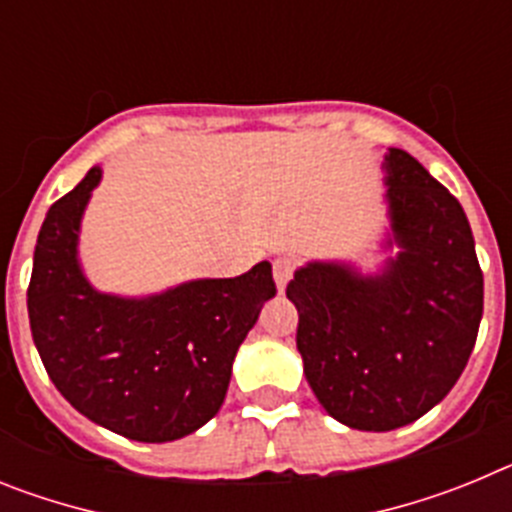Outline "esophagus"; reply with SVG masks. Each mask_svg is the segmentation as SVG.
I'll return each instance as SVG.
<instances>
[{"instance_id": "34e87169", "label": "esophagus", "mask_w": 512, "mask_h": 512, "mask_svg": "<svg viewBox=\"0 0 512 512\" xmlns=\"http://www.w3.org/2000/svg\"><path fill=\"white\" fill-rule=\"evenodd\" d=\"M292 271H295V261L289 259V256H279V259L274 261V282H277L279 292H284L287 282L292 279Z\"/></svg>"}]
</instances>
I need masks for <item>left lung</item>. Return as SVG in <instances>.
<instances>
[{"label":"left lung","instance_id":"left-lung-1","mask_svg":"<svg viewBox=\"0 0 512 512\" xmlns=\"http://www.w3.org/2000/svg\"><path fill=\"white\" fill-rule=\"evenodd\" d=\"M390 253L372 274L307 261L287 284L307 384L330 418L395 431L436 408L477 341L485 279L459 200L410 153H384Z\"/></svg>","mask_w":512,"mask_h":512}]
</instances>
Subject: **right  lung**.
<instances>
[{
	"instance_id": "add662e5",
	"label": "right lung",
	"mask_w": 512,
	"mask_h": 512,
	"mask_svg": "<svg viewBox=\"0 0 512 512\" xmlns=\"http://www.w3.org/2000/svg\"><path fill=\"white\" fill-rule=\"evenodd\" d=\"M99 182L102 166H92L43 220L27 289L35 348L84 418L130 441H176L223 405L235 354L277 295L271 264L146 297L99 292L79 261L81 217Z\"/></svg>"
}]
</instances>
